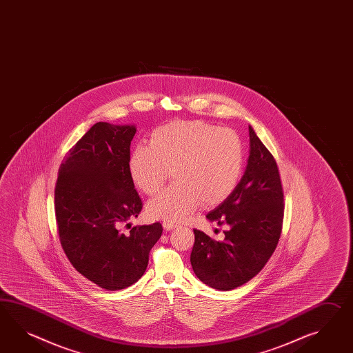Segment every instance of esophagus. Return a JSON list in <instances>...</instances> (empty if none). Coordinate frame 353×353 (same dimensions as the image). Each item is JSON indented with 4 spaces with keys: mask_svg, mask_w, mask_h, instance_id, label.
<instances>
[{
    "mask_svg": "<svg viewBox=\"0 0 353 353\" xmlns=\"http://www.w3.org/2000/svg\"><path fill=\"white\" fill-rule=\"evenodd\" d=\"M163 227L165 231H171L173 228H177L180 225L177 223H172V222H163Z\"/></svg>",
    "mask_w": 353,
    "mask_h": 353,
    "instance_id": "obj_1",
    "label": "esophagus"
}]
</instances>
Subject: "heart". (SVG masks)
Here are the masks:
<instances>
[{
  "instance_id": "heart-1",
  "label": "heart",
  "mask_w": 353,
  "mask_h": 353,
  "mask_svg": "<svg viewBox=\"0 0 353 353\" xmlns=\"http://www.w3.org/2000/svg\"><path fill=\"white\" fill-rule=\"evenodd\" d=\"M130 174L146 195L163 186L173 170L176 183L152 199L146 212L154 219L181 222L203 204L223 203L239 185L243 145L232 129L204 121H176L154 130L150 144L130 155Z\"/></svg>"
}]
</instances>
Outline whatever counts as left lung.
Segmentation results:
<instances>
[{
  "mask_svg": "<svg viewBox=\"0 0 353 353\" xmlns=\"http://www.w3.org/2000/svg\"><path fill=\"white\" fill-rule=\"evenodd\" d=\"M250 153L241 181L228 198L208 213L227 224L222 241L194 230L190 261L203 283L231 291L248 283L273 255L283 224V189L274 157L249 126Z\"/></svg>",
  "mask_w": 353,
  "mask_h": 353,
  "instance_id": "obj_1",
  "label": "left lung"
}]
</instances>
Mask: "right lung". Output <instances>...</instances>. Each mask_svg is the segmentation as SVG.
Wrapping results in <instances>:
<instances>
[{"instance_id":"right-lung-1","label":"right lung","mask_w":353,"mask_h":353,"mask_svg":"<svg viewBox=\"0 0 353 353\" xmlns=\"http://www.w3.org/2000/svg\"><path fill=\"white\" fill-rule=\"evenodd\" d=\"M135 132V125L97 122L61 163L54 189L62 249L80 274L108 291L138 282L163 232L161 223L120 231L143 208L129 168Z\"/></svg>"}]
</instances>
